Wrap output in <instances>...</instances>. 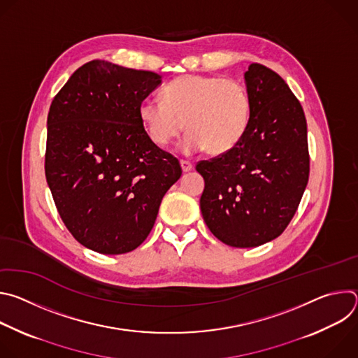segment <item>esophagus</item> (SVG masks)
Here are the masks:
<instances>
[{
    "label": "esophagus",
    "mask_w": 358,
    "mask_h": 358,
    "mask_svg": "<svg viewBox=\"0 0 358 358\" xmlns=\"http://www.w3.org/2000/svg\"><path fill=\"white\" fill-rule=\"evenodd\" d=\"M180 164H181V169H182V171L184 173H187V171H191L192 170V163H189V162H187V160H181L180 162Z\"/></svg>",
    "instance_id": "obj_1"
}]
</instances>
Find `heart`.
<instances>
[{"label":"heart","instance_id":"b5f03b06","mask_svg":"<svg viewBox=\"0 0 358 358\" xmlns=\"http://www.w3.org/2000/svg\"><path fill=\"white\" fill-rule=\"evenodd\" d=\"M250 97L236 79L181 75L162 89V100L144 99L138 117L152 143L166 147L187 124L188 136L181 148L211 155L234 148L243 137L250 120Z\"/></svg>","mask_w":358,"mask_h":358}]
</instances>
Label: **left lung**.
<instances>
[{
	"instance_id": "obj_1",
	"label": "left lung",
	"mask_w": 358,
	"mask_h": 358,
	"mask_svg": "<svg viewBox=\"0 0 358 358\" xmlns=\"http://www.w3.org/2000/svg\"><path fill=\"white\" fill-rule=\"evenodd\" d=\"M245 82L252 110L243 137L195 166L206 181L202 218L235 248L259 246L286 229L310 171L308 124L286 82L261 64L249 65Z\"/></svg>"
}]
</instances>
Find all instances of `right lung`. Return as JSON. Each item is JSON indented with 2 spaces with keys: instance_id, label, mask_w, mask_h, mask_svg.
I'll return each instance as SVG.
<instances>
[{
  "instance_id": "obj_1",
  "label": "right lung",
  "mask_w": 358,
  "mask_h": 358,
  "mask_svg": "<svg viewBox=\"0 0 358 358\" xmlns=\"http://www.w3.org/2000/svg\"><path fill=\"white\" fill-rule=\"evenodd\" d=\"M160 83L159 73L96 59L75 71L50 103L46 181L69 232L94 252L140 246L181 177L178 160L151 141L138 117Z\"/></svg>"
}]
</instances>
